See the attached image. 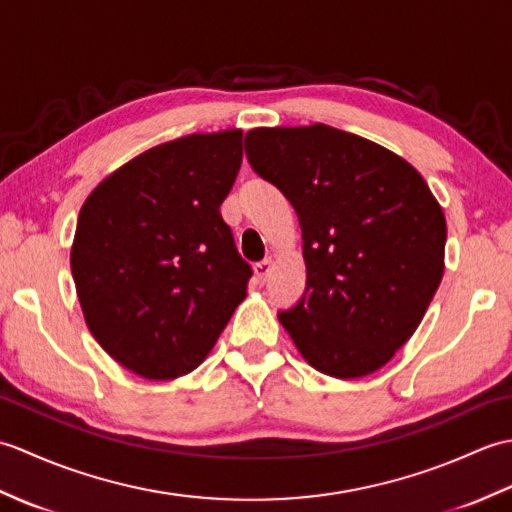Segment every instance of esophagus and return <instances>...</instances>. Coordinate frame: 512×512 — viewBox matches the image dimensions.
<instances>
[{
	"instance_id": "34e87169",
	"label": "esophagus",
	"mask_w": 512,
	"mask_h": 512,
	"mask_svg": "<svg viewBox=\"0 0 512 512\" xmlns=\"http://www.w3.org/2000/svg\"><path fill=\"white\" fill-rule=\"evenodd\" d=\"M273 268H275V262L273 259H264V262H259V264H255V277H257V281L259 284H264V281L270 277V273H273Z\"/></svg>"
}]
</instances>
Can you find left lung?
Wrapping results in <instances>:
<instances>
[{
    "label": "left lung",
    "instance_id": "left-lung-1",
    "mask_svg": "<svg viewBox=\"0 0 512 512\" xmlns=\"http://www.w3.org/2000/svg\"><path fill=\"white\" fill-rule=\"evenodd\" d=\"M246 156L295 206L306 292L279 314L321 374H374L416 332L444 273L447 220L405 158L330 125L257 127Z\"/></svg>",
    "mask_w": 512,
    "mask_h": 512
}]
</instances>
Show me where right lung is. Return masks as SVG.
Listing matches in <instances>:
<instances>
[{
    "label": "right lung",
    "mask_w": 512,
    "mask_h": 512,
    "mask_svg": "<svg viewBox=\"0 0 512 512\" xmlns=\"http://www.w3.org/2000/svg\"><path fill=\"white\" fill-rule=\"evenodd\" d=\"M242 129L151 147L83 202L70 250L94 339L149 380L193 372L246 299L253 270L220 206L242 167Z\"/></svg>",
    "instance_id": "add662e5"
}]
</instances>
